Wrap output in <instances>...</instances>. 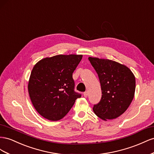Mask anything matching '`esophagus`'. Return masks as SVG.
Instances as JSON below:
<instances>
[{"mask_svg":"<svg viewBox=\"0 0 154 154\" xmlns=\"http://www.w3.org/2000/svg\"><path fill=\"white\" fill-rule=\"evenodd\" d=\"M83 95H84V97H87L88 95V92L85 91V92H84V94H83Z\"/></svg>","mask_w":154,"mask_h":154,"instance_id":"obj_1","label":"esophagus"}]
</instances>
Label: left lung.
<instances>
[{
    "mask_svg": "<svg viewBox=\"0 0 154 154\" xmlns=\"http://www.w3.org/2000/svg\"><path fill=\"white\" fill-rule=\"evenodd\" d=\"M88 59L97 73L101 86L102 97L93 111L104 120L121 116L134 97L135 77L131 69L116 61L89 57Z\"/></svg>",
    "mask_w": 154,
    "mask_h": 154,
    "instance_id": "8db88e82",
    "label": "left lung"
}]
</instances>
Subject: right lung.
<instances>
[{
	"mask_svg": "<svg viewBox=\"0 0 154 154\" xmlns=\"http://www.w3.org/2000/svg\"><path fill=\"white\" fill-rule=\"evenodd\" d=\"M82 58V55H57L35 64L28 90L33 106L44 118L61 119L81 97L74 91L72 73Z\"/></svg>",
	"mask_w": 154,
	"mask_h": 154,
	"instance_id": "right-lung-1",
	"label": "right lung"
}]
</instances>
